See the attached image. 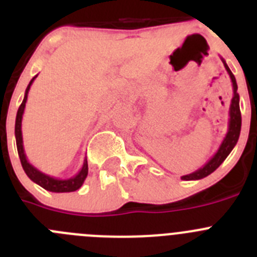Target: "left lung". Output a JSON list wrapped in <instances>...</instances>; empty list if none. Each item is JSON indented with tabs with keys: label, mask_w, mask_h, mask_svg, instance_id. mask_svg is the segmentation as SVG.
Here are the masks:
<instances>
[{
	"label": "left lung",
	"mask_w": 257,
	"mask_h": 257,
	"mask_svg": "<svg viewBox=\"0 0 257 257\" xmlns=\"http://www.w3.org/2000/svg\"><path fill=\"white\" fill-rule=\"evenodd\" d=\"M222 63H224V67H225L226 72H228L229 77L231 79V85H233V97H231L230 106H229V122H228V131H226V135L224 138V140L220 144L219 149L210 160L202 166L201 169H198L197 171L192 172V174L184 175L181 176L183 180H199V179H203L206 176H208L210 174H212L215 170L221 165L224 161H225L226 157L229 156L233 148L237 144L238 139H239L240 134V124H242V117H240V109H239V94L237 92L238 86L237 81H235L234 74L231 73V70L229 69L228 64L225 63V60L221 58Z\"/></svg>",
	"instance_id": "8db88e82"
}]
</instances>
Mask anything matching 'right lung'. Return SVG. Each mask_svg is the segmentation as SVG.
Segmentation results:
<instances>
[{
    "label": "right lung",
    "mask_w": 257,
    "mask_h": 257,
    "mask_svg": "<svg viewBox=\"0 0 257 257\" xmlns=\"http://www.w3.org/2000/svg\"><path fill=\"white\" fill-rule=\"evenodd\" d=\"M38 76V74H37ZM35 76L31 79L29 85L27 86L26 94H24V99H23V103L20 104L19 109H18L17 113V119H15V139H17V148L18 153H19L20 162H22L23 170L26 171L27 176L31 179L33 183L38 184L40 187H42L44 189L49 190V192L54 193H69L74 192V190L79 189L82 187L83 181L87 178L88 174V166H87V160H83L82 169L79 170L78 174H76L74 176L69 179H58L54 178V176H50V175L44 174L42 171H40L38 169H36L35 166L29 163V161L27 160L26 152H24V145H23V134H22V119L23 114H24V109H26V103L27 99H28V92L29 88H31L32 83L36 79Z\"/></svg>",
    "instance_id": "add662e5"
}]
</instances>
